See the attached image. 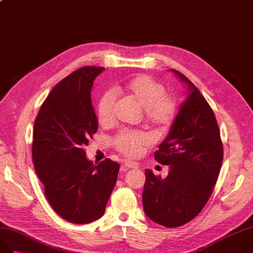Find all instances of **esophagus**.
Masks as SVG:
<instances>
[{
    "label": "esophagus",
    "mask_w": 253,
    "mask_h": 253,
    "mask_svg": "<svg viewBox=\"0 0 253 253\" xmlns=\"http://www.w3.org/2000/svg\"><path fill=\"white\" fill-rule=\"evenodd\" d=\"M136 168H138V164H136L133 161H125L124 163H123V165H122V169L123 170L128 169H136Z\"/></svg>",
    "instance_id": "obj_1"
}]
</instances>
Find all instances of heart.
Listing matches in <instances>:
<instances>
[{"label": "heart", "mask_w": 253, "mask_h": 253, "mask_svg": "<svg viewBox=\"0 0 253 253\" xmlns=\"http://www.w3.org/2000/svg\"><path fill=\"white\" fill-rule=\"evenodd\" d=\"M115 94L132 100L144 109V117L157 130H165L177 112L175 98L165 94L164 85L147 75H139L115 88ZM118 100L112 92H106L97 104V120L102 127H110L117 119ZM112 145L128 158L140 156L150 144L148 134L141 131L123 130L111 140Z\"/></svg>", "instance_id": "obj_1"}]
</instances>
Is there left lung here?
Masks as SVG:
<instances>
[{"mask_svg": "<svg viewBox=\"0 0 253 253\" xmlns=\"http://www.w3.org/2000/svg\"><path fill=\"white\" fill-rule=\"evenodd\" d=\"M171 73L187 85V97L179 108L165 140L155 153L156 161L169 165L167 178L145 169L142 195L144 212L168 228L185 225L203 210L217 181L222 144L210 105L190 79Z\"/></svg>", "mask_w": 253, "mask_h": 253, "instance_id": "left-lung-1", "label": "left lung"}]
</instances>
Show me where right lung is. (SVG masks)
Returning <instances> with one entry per match:
<instances>
[{
    "mask_svg": "<svg viewBox=\"0 0 253 253\" xmlns=\"http://www.w3.org/2000/svg\"><path fill=\"white\" fill-rule=\"evenodd\" d=\"M105 68L84 67L57 84L42 104L33 132L35 170L54 211L73 223L102 217L120 164L105 159L97 165L84 146L97 131L91 90Z\"/></svg>",
    "mask_w": 253,
    "mask_h": 253,
    "instance_id": "obj_1",
    "label": "right lung"
}]
</instances>
